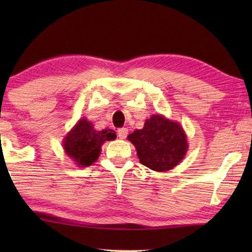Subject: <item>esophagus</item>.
Segmentation results:
<instances>
[{
	"mask_svg": "<svg viewBox=\"0 0 252 252\" xmlns=\"http://www.w3.org/2000/svg\"><path fill=\"white\" fill-rule=\"evenodd\" d=\"M117 134H118L119 139H126L127 134H128V129L127 128H119L117 130Z\"/></svg>",
	"mask_w": 252,
	"mask_h": 252,
	"instance_id": "obj_1",
	"label": "esophagus"
}]
</instances>
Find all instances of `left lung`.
Segmentation results:
<instances>
[{
    "label": "left lung",
    "instance_id": "left-lung-1",
    "mask_svg": "<svg viewBox=\"0 0 252 252\" xmlns=\"http://www.w3.org/2000/svg\"><path fill=\"white\" fill-rule=\"evenodd\" d=\"M140 163L150 170L166 172L180 163L188 150L187 136L180 124L161 115H153L142 129L130 133Z\"/></svg>",
    "mask_w": 252,
    "mask_h": 252
}]
</instances>
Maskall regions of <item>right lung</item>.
<instances>
[{"label": "right lung", "instance_id": "1", "mask_svg": "<svg viewBox=\"0 0 252 252\" xmlns=\"http://www.w3.org/2000/svg\"><path fill=\"white\" fill-rule=\"evenodd\" d=\"M116 137L115 130L110 128L96 130L91 122L82 118L65 136L63 147L65 154L77 166L87 167L97 160L102 144L105 141L115 140Z\"/></svg>", "mask_w": 252, "mask_h": 252}]
</instances>
